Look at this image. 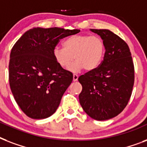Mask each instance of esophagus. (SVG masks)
Instances as JSON below:
<instances>
[{"instance_id":"obj_1","label":"esophagus","mask_w":147,"mask_h":147,"mask_svg":"<svg viewBox=\"0 0 147 147\" xmlns=\"http://www.w3.org/2000/svg\"><path fill=\"white\" fill-rule=\"evenodd\" d=\"M78 75H76V74H74V75H73V81H74V82H76V81H78Z\"/></svg>"}]
</instances>
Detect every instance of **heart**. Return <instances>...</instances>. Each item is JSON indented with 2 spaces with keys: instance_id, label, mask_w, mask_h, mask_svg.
Returning <instances> with one entry per match:
<instances>
[{
  "instance_id": "1",
  "label": "heart",
  "mask_w": 147,
  "mask_h": 147,
  "mask_svg": "<svg viewBox=\"0 0 147 147\" xmlns=\"http://www.w3.org/2000/svg\"><path fill=\"white\" fill-rule=\"evenodd\" d=\"M105 43L99 36L89 35H73L64 40L63 48L55 47L53 55L55 62L62 69L69 68L76 72L84 68L87 71L96 69L100 65L105 53Z\"/></svg>"
}]
</instances>
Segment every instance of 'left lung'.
<instances>
[{"label": "left lung", "mask_w": 147, "mask_h": 147, "mask_svg": "<svg viewBox=\"0 0 147 147\" xmlns=\"http://www.w3.org/2000/svg\"><path fill=\"white\" fill-rule=\"evenodd\" d=\"M91 31L104 41L105 56L98 68L79 76L82 91L78 98L88 116L105 121L117 116L127 105L134 84V66L124 40L109 30Z\"/></svg>", "instance_id": "8db88e82"}]
</instances>
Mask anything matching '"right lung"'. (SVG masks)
I'll use <instances>...</instances> for the list:
<instances>
[{
  "label": "right lung",
  "mask_w": 147,
  "mask_h": 147,
  "mask_svg": "<svg viewBox=\"0 0 147 147\" xmlns=\"http://www.w3.org/2000/svg\"><path fill=\"white\" fill-rule=\"evenodd\" d=\"M79 32L35 27L24 33L13 47L10 87L16 102L29 117L47 118L57 110L73 75L55 62L53 50L61 39Z\"/></svg>",
  "instance_id": "right-lung-1"
}]
</instances>
